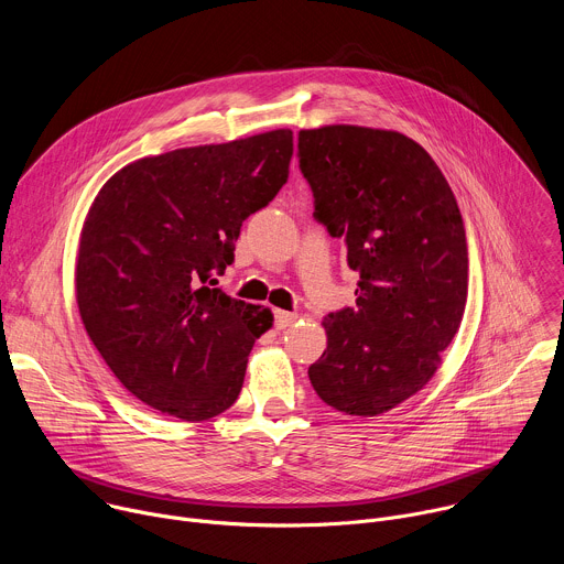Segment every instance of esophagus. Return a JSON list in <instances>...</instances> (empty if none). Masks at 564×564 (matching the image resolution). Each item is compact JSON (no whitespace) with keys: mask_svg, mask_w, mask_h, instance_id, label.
Listing matches in <instances>:
<instances>
[{"mask_svg":"<svg viewBox=\"0 0 564 564\" xmlns=\"http://www.w3.org/2000/svg\"><path fill=\"white\" fill-rule=\"evenodd\" d=\"M296 321L294 312H285V310H274V326L276 330H285L288 326H292Z\"/></svg>","mask_w":564,"mask_h":564,"instance_id":"34e87169","label":"esophagus"}]
</instances>
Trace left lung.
Listing matches in <instances>:
<instances>
[{"label": "left lung", "instance_id": "left-lung-1", "mask_svg": "<svg viewBox=\"0 0 564 564\" xmlns=\"http://www.w3.org/2000/svg\"><path fill=\"white\" fill-rule=\"evenodd\" d=\"M314 218L359 272L357 305L324 316L328 348L307 368L328 406L375 417L422 390L459 330L466 231L429 151L399 131L328 124L299 131Z\"/></svg>", "mask_w": 564, "mask_h": 564}]
</instances>
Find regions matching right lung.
Masks as SVG:
<instances>
[{
	"mask_svg": "<svg viewBox=\"0 0 564 564\" xmlns=\"http://www.w3.org/2000/svg\"><path fill=\"white\" fill-rule=\"evenodd\" d=\"M292 131L140 158L98 192L79 234L85 330L142 404L185 422L227 411L272 312L216 285L243 220L288 183Z\"/></svg>",
	"mask_w": 564,
	"mask_h": 564,
	"instance_id": "obj_1",
	"label": "right lung"
}]
</instances>
